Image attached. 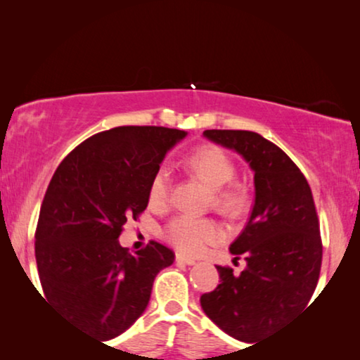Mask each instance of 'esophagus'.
Instances as JSON below:
<instances>
[{"label":"esophagus","mask_w":360,"mask_h":360,"mask_svg":"<svg viewBox=\"0 0 360 360\" xmlns=\"http://www.w3.org/2000/svg\"><path fill=\"white\" fill-rule=\"evenodd\" d=\"M175 259H176V262H181V264H186V265H193V264H195V259H191V257H186V255L180 254V252H176Z\"/></svg>","instance_id":"34e87169"}]
</instances>
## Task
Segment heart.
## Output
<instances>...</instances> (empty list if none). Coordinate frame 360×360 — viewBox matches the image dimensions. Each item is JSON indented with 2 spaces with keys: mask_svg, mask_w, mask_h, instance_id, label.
<instances>
[{
  "mask_svg": "<svg viewBox=\"0 0 360 360\" xmlns=\"http://www.w3.org/2000/svg\"><path fill=\"white\" fill-rule=\"evenodd\" d=\"M190 169L198 174L213 188L214 206L228 214H236L248 205V190L239 181H233L236 164L223 147L214 144L201 146L188 157ZM170 195V170L160 165L149 184V201L152 206L167 203ZM167 243L175 245L184 254H200L206 245L223 238L219 224L208 218H195L191 214H176L162 229Z\"/></svg>",
  "mask_w": 360,
  "mask_h": 360,
  "instance_id": "heart-1",
  "label": "heart"
}]
</instances>
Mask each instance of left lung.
<instances>
[{"instance_id":"left-lung-1","label":"left lung","mask_w":360,"mask_h":360,"mask_svg":"<svg viewBox=\"0 0 360 360\" xmlns=\"http://www.w3.org/2000/svg\"><path fill=\"white\" fill-rule=\"evenodd\" d=\"M210 141L234 149L254 170L252 213L231 244L248 262L240 275L216 265L219 285L203 293L201 308L226 334L254 342L302 311L321 270L323 243L313 193L302 170L252 131L208 129Z\"/></svg>"}]
</instances>
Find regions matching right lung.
<instances>
[{
    "label": "right lung",
    "instance_id": "add662e5",
    "mask_svg": "<svg viewBox=\"0 0 360 360\" xmlns=\"http://www.w3.org/2000/svg\"><path fill=\"white\" fill-rule=\"evenodd\" d=\"M185 136L162 126L98 132L60 162L47 186L34 244L44 295L103 341L144 313L155 275L174 264V250L157 240L131 254L117 238L147 208L152 175Z\"/></svg>",
    "mask_w": 360,
    "mask_h": 360
}]
</instances>
